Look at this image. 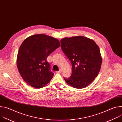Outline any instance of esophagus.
I'll return each instance as SVG.
<instances>
[{"label": "esophagus", "instance_id": "34e87169", "mask_svg": "<svg viewBox=\"0 0 122 122\" xmlns=\"http://www.w3.org/2000/svg\"><path fill=\"white\" fill-rule=\"evenodd\" d=\"M61 72H62L61 69H60V70H59V71H56V73H61Z\"/></svg>", "mask_w": 122, "mask_h": 122}]
</instances>
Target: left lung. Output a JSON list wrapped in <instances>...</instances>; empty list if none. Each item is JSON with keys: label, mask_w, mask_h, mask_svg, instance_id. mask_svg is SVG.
Masks as SVG:
<instances>
[{"label": "left lung", "mask_w": 122, "mask_h": 122, "mask_svg": "<svg viewBox=\"0 0 122 122\" xmlns=\"http://www.w3.org/2000/svg\"><path fill=\"white\" fill-rule=\"evenodd\" d=\"M60 42L61 49L72 67L71 76L64 80L75 88L86 87L100 70L102 57L99 47L93 40L81 36L66 37Z\"/></svg>", "instance_id": "obj_1"}]
</instances>
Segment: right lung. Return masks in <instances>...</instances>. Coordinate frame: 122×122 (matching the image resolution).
<instances>
[{"mask_svg":"<svg viewBox=\"0 0 122 122\" xmlns=\"http://www.w3.org/2000/svg\"><path fill=\"white\" fill-rule=\"evenodd\" d=\"M58 39L43 34L25 39L17 57V66L25 81L35 88L48 84L54 74L50 71L47 58L60 46Z\"/></svg>","mask_w":122,"mask_h":122,"instance_id":"1","label":"right lung"}]
</instances>
